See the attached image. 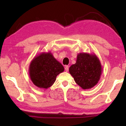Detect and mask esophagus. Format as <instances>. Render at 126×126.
<instances>
[{"label":"esophagus","instance_id":"34e87169","mask_svg":"<svg viewBox=\"0 0 126 126\" xmlns=\"http://www.w3.org/2000/svg\"><path fill=\"white\" fill-rule=\"evenodd\" d=\"M65 70L66 72H68V70H69V66L68 65H65Z\"/></svg>","mask_w":126,"mask_h":126}]
</instances>
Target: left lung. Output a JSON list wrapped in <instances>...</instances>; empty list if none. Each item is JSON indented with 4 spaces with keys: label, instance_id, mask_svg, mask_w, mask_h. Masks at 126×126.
Here are the masks:
<instances>
[{
    "label": "left lung",
    "instance_id": "8db88e82",
    "mask_svg": "<svg viewBox=\"0 0 126 126\" xmlns=\"http://www.w3.org/2000/svg\"><path fill=\"white\" fill-rule=\"evenodd\" d=\"M103 68L99 58L95 54L80 53L76 63L69 69V73L77 84L83 89H91L101 78Z\"/></svg>",
    "mask_w": 126,
    "mask_h": 126
}]
</instances>
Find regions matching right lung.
<instances>
[{
  "instance_id": "add662e5",
  "label": "right lung",
  "mask_w": 126,
  "mask_h": 126,
  "mask_svg": "<svg viewBox=\"0 0 126 126\" xmlns=\"http://www.w3.org/2000/svg\"><path fill=\"white\" fill-rule=\"evenodd\" d=\"M64 70L52 53L43 52L35 57L29 67L30 78L40 88L47 89L54 84L57 76Z\"/></svg>"
}]
</instances>
